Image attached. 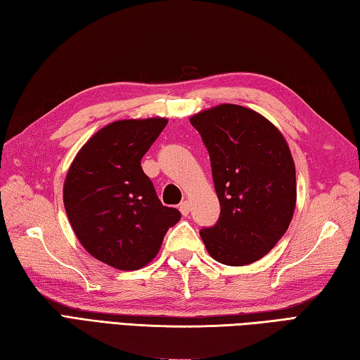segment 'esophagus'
Returning <instances> with one entry per match:
<instances>
[{"instance_id":"1","label":"esophagus","mask_w":360,"mask_h":360,"mask_svg":"<svg viewBox=\"0 0 360 360\" xmlns=\"http://www.w3.org/2000/svg\"><path fill=\"white\" fill-rule=\"evenodd\" d=\"M179 209H180V212H181V215L188 217V215H190V210H191V204L188 202V200H185V202L180 204Z\"/></svg>"}]
</instances>
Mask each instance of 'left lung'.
Segmentation results:
<instances>
[{"label": "left lung", "instance_id": "obj_1", "mask_svg": "<svg viewBox=\"0 0 360 360\" xmlns=\"http://www.w3.org/2000/svg\"><path fill=\"white\" fill-rule=\"evenodd\" d=\"M210 155L221 205L215 226L200 231L213 259L248 266L272 250L291 223L295 166L281 132L261 113L219 104L190 118Z\"/></svg>", "mask_w": 360, "mask_h": 360}]
</instances>
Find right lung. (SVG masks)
Masks as SVG:
<instances>
[{"label": "right lung", "mask_w": 360, "mask_h": 360, "mask_svg": "<svg viewBox=\"0 0 360 360\" xmlns=\"http://www.w3.org/2000/svg\"><path fill=\"white\" fill-rule=\"evenodd\" d=\"M167 120H118L79 150L63 186L69 223L88 253L118 270L147 266L180 212L164 207L141 160Z\"/></svg>", "instance_id": "right-lung-1"}]
</instances>
